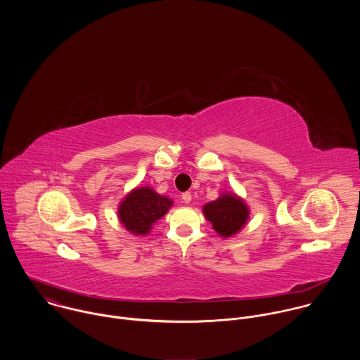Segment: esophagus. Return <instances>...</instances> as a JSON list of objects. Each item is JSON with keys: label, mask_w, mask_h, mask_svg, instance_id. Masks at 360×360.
Listing matches in <instances>:
<instances>
[{"label": "esophagus", "mask_w": 360, "mask_h": 360, "mask_svg": "<svg viewBox=\"0 0 360 360\" xmlns=\"http://www.w3.org/2000/svg\"><path fill=\"white\" fill-rule=\"evenodd\" d=\"M181 198H182V200H184L185 203H189V202L192 200V195H191V192H184V193L181 195Z\"/></svg>", "instance_id": "34e87169"}]
</instances>
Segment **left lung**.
<instances>
[{
  "label": "left lung",
  "mask_w": 360,
  "mask_h": 360,
  "mask_svg": "<svg viewBox=\"0 0 360 360\" xmlns=\"http://www.w3.org/2000/svg\"><path fill=\"white\" fill-rule=\"evenodd\" d=\"M203 214L221 236L228 238L243 228L249 211L238 196L229 193L205 205Z\"/></svg>",
  "instance_id": "8db88e82"
}]
</instances>
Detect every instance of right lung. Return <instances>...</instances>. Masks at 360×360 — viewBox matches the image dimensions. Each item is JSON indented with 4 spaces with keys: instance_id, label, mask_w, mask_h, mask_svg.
<instances>
[{
    "instance_id": "add662e5",
    "label": "right lung",
    "mask_w": 360,
    "mask_h": 360,
    "mask_svg": "<svg viewBox=\"0 0 360 360\" xmlns=\"http://www.w3.org/2000/svg\"><path fill=\"white\" fill-rule=\"evenodd\" d=\"M172 200L150 188L132 191L120 205L121 224L134 235H146L150 226L171 208Z\"/></svg>"
}]
</instances>
